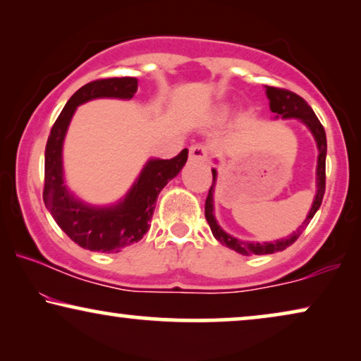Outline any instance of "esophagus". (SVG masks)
I'll list each match as a JSON object with an SVG mask.
<instances>
[{"label": "esophagus", "instance_id": "esophagus-1", "mask_svg": "<svg viewBox=\"0 0 361 361\" xmlns=\"http://www.w3.org/2000/svg\"><path fill=\"white\" fill-rule=\"evenodd\" d=\"M189 157L192 161H207L209 159V147L202 145V142L192 145L189 149Z\"/></svg>", "mask_w": 361, "mask_h": 361}]
</instances>
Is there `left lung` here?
I'll return each mask as SVG.
<instances>
[{"label": "left lung", "instance_id": "left-lung-1", "mask_svg": "<svg viewBox=\"0 0 361 361\" xmlns=\"http://www.w3.org/2000/svg\"><path fill=\"white\" fill-rule=\"evenodd\" d=\"M266 95H268L269 100V108L271 111L276 113V118H295V120H300L305 126L309 128V131L312 133L315 142H317L319 149V157H317V192H315L312 207H310L309 215L305 216L302 225L299 226L298 231H294L293 235H289L288 238H281L276 241H264V243H259V241H241L235 236L226 233V231L221 230V226L216 224L215 215H214V187L216 182V171L212 169V176H214V180H212L209 195H207L205 200V219L209 221L212 233L216 240L220 241L221 245L226 246V248L236 251V253L243 256H251V255H271L276 253V251H283L294 243L295 240L299 238L302 230L310 224L315 212L319 210L320 204H322L324 194H325V156H327V137H325V130L324 126L320 125L319 118L315 116L312 108L307 105V102L304 100L302 97L295 95L294 92L284 90V88H276V87H266Z\"/></svg>", "mask_w": 361, "mask_h": 361}]
</instances>
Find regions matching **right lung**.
Wrapping results in <instances>:
<instances>
[{"label":"right lung","instance_id":"right-lung-1","mask_svg":"<svg viewBox=\"0 0 361 361\" xmlns=\"http://www.w3.org/2000/svg\"><path fill=\"white\" fill-rule=\"evenodd\" d=\"M137 90V78L113 77L93 80L73 93L54 123L46 145L44 166V204L54 220L82 248L118 253L140 241L149 230L159 192L184 167L189 151L182 149L172 159H149L130 192L110 207L88 205L71 194L63 184L62 146L77 106L93 98L130 100Z\"/></svg>","mask_w":361,"mask_h":361}]
</instances>
